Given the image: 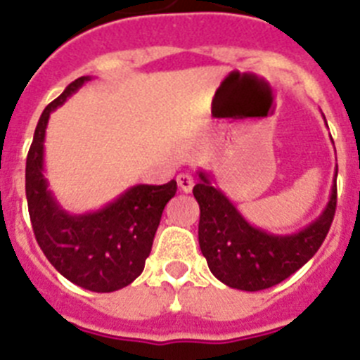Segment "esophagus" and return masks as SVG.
<instances>
[{
	"label": "esophagus",
	"instance_id": "esophagus-1",
	"mask_svg": "<svg viewBox=\"0 0 360 360\" xmlns=\"http://www.w3.org/2000/svg\"><path fill=\"white\" fill-rule=\"evenodd\" d=\"M176 182H178V187H180L184 193H191L193 186H195V178H193V174L189 173H180L176 176Z\"/></svg>",
	"mask_w": 360,
	"mask_h": 360
}]
</instances>
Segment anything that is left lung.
Wrapping results in <instances>:
<instances>
[{
	"label": "left lung",
	"mask_w": 360,
	"mask_h": 360,
	"mask_svg": "<svg viewBox=\"0 0 360 360\" xmlns=\"http://www.w3.org/2000/svg\"><path fill=\"white\" fill-rule=\"evenodd\" d=\"M193 187L200 205L198 244L211 273L229 288L268 290L285 281L317 253L337 210V174L326 210L315 222L293 235H271L253 227L204 173Z\"/></svg>",
	"instance_id": "obj_1"
}]
</instances>
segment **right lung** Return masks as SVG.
Instances as JSON below:
<instances>
[{
    "instance_id": "right-lung-1",
    "label": "right lung",
    "mask_w": 360,
    "mask_h": 360,
    "mask_svg": "<svg viewBox=\"0 0 360 360\" xmlns=\"http://www.w3.org/2000/svg\"><path fill=\"white\" fill-rule=\"evenodd\" d=\"M89 76L75 79L39 116L27 155L25 193L34 236L49 262L72 284L96 293L122 290L143 271L164 207L176 182L134 186L105 207L85 214L63 211L43 176V142L51 112Z\"/></svg>"
}]
</instances>
